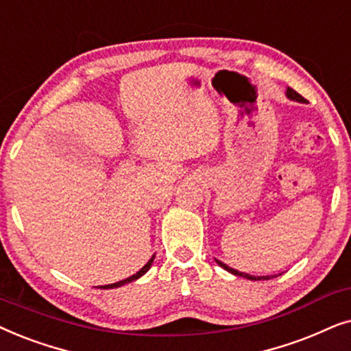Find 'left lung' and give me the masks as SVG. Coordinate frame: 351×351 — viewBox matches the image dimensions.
Returning a JSON list of instances; mask_svg holds the SVG:
<instances>
[{
  "mask_svg": "<svg viewBox=\"0 0 351 351\" xmlns=\"http://www.w3.org/2000/svg\"><path fill=\"white\" fill-rule=\"evenodd\" d=\"M287 97H289V99H293V101H298V102H305V97L298 95L297 91H293L292 88H287ZM217 263H218L219 266H221V268H224V269H226V271H230V273L236 274V276H241V278L250 279V281H261V279H271L269 276H250V274L241 273V271H237V269H232V268H230V266H228V265L221 263V261H219V260H217Z\"/></svg>",
  "mask_w": 351,
  "mask_h": 351,
  "instance_id": "obj_1",
  "label": "left lung"
}]
</instances>
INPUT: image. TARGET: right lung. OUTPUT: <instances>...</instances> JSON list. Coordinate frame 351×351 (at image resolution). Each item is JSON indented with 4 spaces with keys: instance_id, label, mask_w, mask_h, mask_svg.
<instances>
[{
    "instance_id": "add662e5",
    "label": "right lung",
    "mask_w": 351,
    "mask_h": 351,
    "mask_svg": "<svg viewBox=\"0 0 351 351\" xmlns=\"http://www.w3.org/2000/svg\"><path fill=\"white\" fill-rule=\"evenodd\" d=\"M152 261H154V256L151 260L147 261L146 265L143 266L141 269L138 271L136 274H133V276H130V278H127V279H123V281H119V282H114V284H109V286H104V287H101V289H114V287H120V286H123V284H127V282H132V281H134V279H138V278H141L144 273H146V271L151 268V265H152Z\"/></svg>"
}]
</instances>
